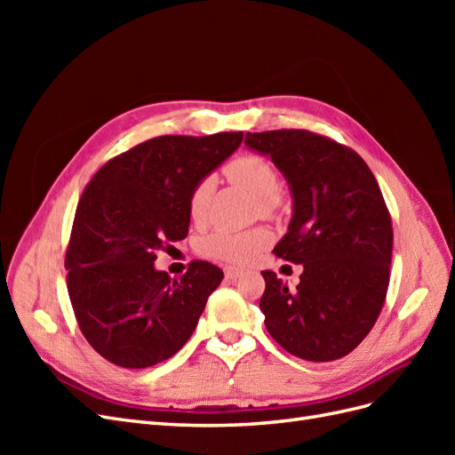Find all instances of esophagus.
Here are the masks:
<instances>
[{
    "mask_svg": "<svg viewBox=\"0 0 455 455\" xmlns=\"http://www.w3.org/2000/svg\"><path fill=\"white\" fill-rule=\"evenodd\" d=\"M224 273H226V277H228V279H231V281H233V279H239V277H241V275H243V269H239V267H231V266H229V267H226V269H224Z\"/></svg>",
    "mask_w": 455,
    "mask_h": 455,
    "instance_id": "esophagus-1",
    "label": "esophagus"
}]
</instances>
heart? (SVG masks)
Here are the masks:
<instances>
[{"label": "heart", "mask_w": 455, "mask_h": 455, "mask_svg": "<svg viewBox=\"0 0 455 455\" xmlns=\"http://www.w3.org/2000/svg\"><path fill=\"white\" fill-rule=\"evenodd\" d=\"M224 174L231 184L249 191L256 197V211L264 216H273L279 211V174L273 164L259 156H239L224 167ZM211 186L199 182L188 196V214L194 222H201L209 204ZM271 233L264 226H256L243 231L214 229L201 239L199 252L206 258L228 261V264H251L267 249Z\"/></svg>", "instance_id": "1"}]
</instances>
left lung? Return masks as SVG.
Segmentation results:
<instances>
[{"label": "left lung", "mask_w": 455, "mask_h": 455, "mask_svg": "<svg viewBox=\"0 0 455 455\" xmlns=\"http://www.w3.org/2000/svg\"><path fill=\"white\" fill-rule=\"evenodd\" d=\"M291 184L294 214L273 252L304 266L296 291L261 271L259 309L273 339L304 361L349 355L368 336L389 286L393 226L364 159L304 129L246 132Z\"/></svg>", "instance_id": "8db88e82"}]
</instances>
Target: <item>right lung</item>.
<instances>
[{
  "label": "right lung",
  "instance_id": "right-lung-1",
  "mask_svg": "<svg viewBox=\"0 0 455 455\" xmlns=\"http://www.w3.org/2000/svg\"><path fill=\"white\" fill-rule=\"evenodd\" d=\"M243 132L164 134L109 159L85 186L64 267L77 324L91 347L121 368L171 359L194 334L224 273L189 261L178 281L157 251L188 235V196L239 148Z\"/></svg>",
  "mask_w": 455,
  "mask_h": 455
}]
</instances>
